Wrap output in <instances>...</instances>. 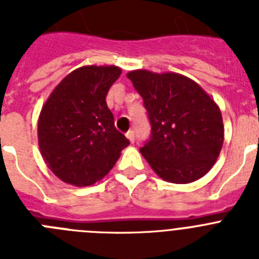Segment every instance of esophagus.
Instances as JSON below:
<instances>
[{"label": "esophagus", "instance_id": "1", "mask_svg": "<svg viewBox=\"0 0 259 259\" xmlns=\"http://www.w3.org/2000/svg\"><path fill=\"white\" fill-rule=\"evenodd\" d=\"M125 136H127V139L131 141L132 144H134L135 140H136V136H135V131H128L127 134H125Z\"/></svg>", "mask_w": 259, "mask_h": 259}]
</instances>
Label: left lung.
<instances>
[{
  "label": "left lung",
  "instance_id": "8db88e82",
  "mask_svg": "<svg viewBox=\"0 0 259 259\" xmlns=\"http://www.w3.org/2000/svg\"><path fill=\"white\" fill-rule=\"evenodd\" d=\"M127 77L143 97L152 127L140 152L155 174L176 184L202 178L223 145V120L217 104L183 75L136 70Z\"/></svg>",
  "mask_w": 259,
  "mask_h": 259
}]
</instances>
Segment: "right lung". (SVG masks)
Wrapping results in <instances>:
<instances>
[{
  "label": "right lung",
  "mask_w": 259,
  "mask_h": 259,
  "mask_svg": "<svg viewBox=\"0 0 259 259\" xmlns=\"http://www.w3.org/2000/svg\"><path fill=\"white\" fill-rule=\"evenodd\" d=\"M116 66H85L68 74L53 91L38 119V146L61 180L87 187L102 179L130 140L114 125L106 104Z\"/></svg>",
  "instance_id": "1"
}]
</instances>
